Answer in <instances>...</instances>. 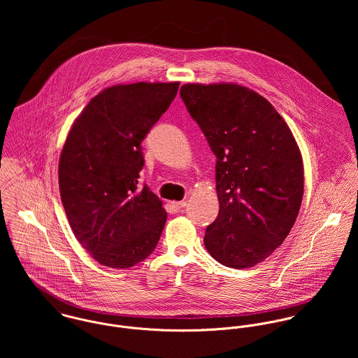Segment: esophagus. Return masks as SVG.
I'll use <instances>...</instances> for the list:
<instances>
[{
  "label": "esophagus",
  "instance_id": "esophagus-1",
  "mask_svg": "<svg viewBox=\"0 0 358 358\" xmlns=\"http://www.w3.org/2000/svg\"><path fill=\"white\" fill-rule=\"evenodd\" d=\"M171 206H172V209H173L175 212H179L182 208L186 206V201H173V203L171 204Z\"/></svg>",
  "mask_w": 358,
  "mask_h": 358
}]
</instances>
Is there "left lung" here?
I'll use <instances>...</instances> for the list:
<instances>
[{
  "label": "left lung",
  "instance_id": "8db88e82",
  "mask_svg": "<svg viewBox=\"0 0 358 358\" xmlns=\"http://www.w3.org/2000/svg\"><path fill=\"white\" fill-rule=\"evenodd\" d=\"M180 98L216 155L219 213L205 230L209 255L247 268L289 234L303 197V161L271 103L237 84H185Z\"/></svg>",
  "mask_w": 358,
  "mask_h": 358
}]
</instances>
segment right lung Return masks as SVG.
Wrapping results in <instances>:
<instances>
[{
	"mask_svg": "<svg viewBox=\"0 0 358 358\" xmlns=\"http://www.w3.org/2000/svg\"><path fill=\"white\" fill-rule=\"evenodd\" d=\"M179 83L114 85L73 124L59 159V189L78 243L103 266L127 268L157 247L162 201L139 186L142 142L178 94Z\"/></svg>",
	"mask_w": 358,
	"mask_h": 358,
	"instance_id": "obj_1",
	"label": "right lung"
}]
</instances>
